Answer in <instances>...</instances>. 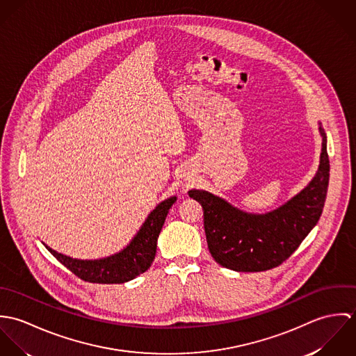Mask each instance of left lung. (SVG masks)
Returning <instances> with one entry per match:
<instances>
[{
  "mask_svg": "<svg viewBox=\"0 0 356 356\" xmlns=\"http://www.w3.org/2000/svg\"><path fill=\"white\" fill-rule=\"evenodd\" d=\"M319 133L322 149L316 174L302 192L273 211L247 212L207 191H189L203 207L208 250L216 263L234 271H264L298 250L318 223L327 193L330 165L321 123Z\"/></svg>",
  "mask_w": 356,
  "mask_h": 356,
  "instance_id": "8db88e82",
  "label": "left lung"
}]
</instances>
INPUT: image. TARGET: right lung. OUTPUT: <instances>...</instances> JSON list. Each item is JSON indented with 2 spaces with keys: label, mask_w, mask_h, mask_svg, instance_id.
Returning <instances> with one entry per match:
<instances>
[{
  "label": "right lung",
  "mask_w": 356,
  "mask_h": 356,
  "mask_svg": "<svg viewBox=\"0 0 356 356\" xmlns=\"http://www.w3.org/2000/svg\"><path fill=\"white\" fill-rule=\"evenodd\" d=\"M175 202L177 196H171L157 204L133 240L115 254L95 260H82L58 254L47 244L44 245L61 264L83 281L93 284H123L134 280L151 267L156 254L160 230L164 225L168 209Z\"/></svg>",
  "instance_id": "add662e5"
}]
</instances>
